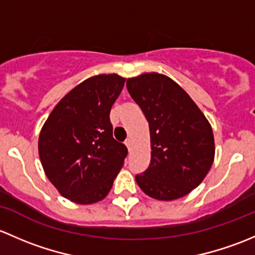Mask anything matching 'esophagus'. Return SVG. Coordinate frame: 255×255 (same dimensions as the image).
<instances>
[{
    "mask_svg": "<svg viewBox=\"0 0 255 255\" xmlns=\"http://www.w3.org/2000/svg\"><path fill=\"white\" fill-rule=\"evenodd\" d=\"M125 145H127L128 151L131 152V149H132V140H131L130 137L127 138V141H125Z\"/></svg>",
    "mask_w": 255,
    "mask_h": 255,
    "instance_id": "obj_1",
    "label": "esophagus"
}]
</instances>
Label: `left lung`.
<instances>
[{"label":"left lung","instance_id":"8db88e82","mask_svg":"<svg viewBox=\"0 0 255 255\" xmlns=\"http://www.w3.org/2000/svg\"><path fill=\"white\" fill-rule=\"evenodd\" d=\"M127 87L145 114L151 135V162L136 182L157 200L182 198L203 182L212 166L211 125L189 94L167 76L143 73L128 78Z\"/></svg>","mask_w":255,"mask_h":255}]
</instances>
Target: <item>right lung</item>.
Returning a JSON list of instances; mask_svg holds the SVG:
<instances>
[{"label":"right lung","mask_w":255,"mask_h":255,"mask_svg":"<svg viewBox=\"0 0 255 255\" xmlns=\"http://www.w3.org/2000/svg\"><path fill=\"white\" fill-rule=\"evenodd\" d=\"M125 80L113 73L83 81L57 103L41 128L44 172L73 203L103 200L124 164L128 148L113 137L109 114Z\"/></svg>","instance_id":"1"}]
</instances>
